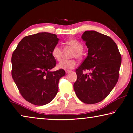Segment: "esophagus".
Here are the masks:
<instances>
[{
  "instance_id": "obj_1",
  "label": "esophagus",
  "mask_w": 133,
  "mask_h": 133,
  "mask_svg": "<svg viewBox=\"0 0 133 133\" xmlns=\"http://www.w3.org/2000/svg\"><path fill=\"white\" fill-rule=\"evenodd\" d=\"M65 71H66V73H70V72L71 71L70 70H65Z\"/></svg>"
}]
</instances>
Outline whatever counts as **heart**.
Segmentation results:
<instances>
[{
    "label": "heart",
    "instance_id": "obj_1",
    "mask_svg": "<svg viewBox=\"0 0 133 133\" xmlns=\"http://www.w3.org/2000/svg\"><path fill=\"white\" fill-rule=\"evenodd\" d=\"M65 44L73 49L70 55V57H75L77 59H81L83 57V45L81 42L76 39H70L65 42ZM62 49L59 45H56L52 48V55L54 58L60 61L62 56ZM76 65V62L73 59L62 60L57 65L59 69H73Z\"/></svg>",
    "mask_w": 133,
    "mask_h": 133
}]
</instances>
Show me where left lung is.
<instances>
[{
    "label": "left lung",
    "mask_w": 133,
    "mask_h": 133,
    "mask_svg": "<svg viewBox=\"0 0 133 133\" xmlns=\"http://www.w3.org/2000/svg\"><path fill=\"white\" fill-rule=\"evenodd\" d=\"M81 38L88 48V56L76 70L73 87L79 100L94 104L107 98L116 84L122 57L117 45L107 35L87 31ZM86 70L90 73H84Z\"/></svg>",
    "instance_id": "left-lung-1"
}]
</instances>
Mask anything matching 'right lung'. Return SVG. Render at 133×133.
<instances>
[{
	"label": "right lung",
	"instance_id": "right-lung-1",
	"mask_svg": "<svg viewBox=\"0 0 133 133\" xmlns=\"http://www.w3.org/2000/svg\"><path fill=\"white\" fill-rule=\"evenodd\" d=\"M56 34L38 33L26 36L14 50L11 57L13 79L21 96L33 105L51 102L58 91L60 78L66 74L56 66L52 50L58 43Z\"/></svg>",
	"mask_w": 133,
	"mask_h": 133
}]
</instances>
